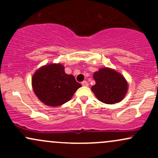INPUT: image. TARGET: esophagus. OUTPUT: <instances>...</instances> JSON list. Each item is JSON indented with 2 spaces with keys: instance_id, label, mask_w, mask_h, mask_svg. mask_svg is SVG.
<instances>
[{
  "instance_id": "esophagus-1",
  "label": "esophagus",
  "mask_w": 158,
  "mask_h": 158,
  "mask_svg": "<svg viewBox=\"0 0 158 158\" xmlns=\"http://www.w3.org/2000/svg\"><path fill=\"white\" fill-rule=\"evenodd\" d=\"M81 85H82V86H85V87L88 86V83L86 81H83L82 82H81Z\"/></svg>"
}]
</instances>
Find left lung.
Listing matches in <instances>:
<instances>
[{
  "mask_svg": "<svg viewBox=\"0 0 158 158\" xmlns=\"http://www.w3.org/2000/svg\"><path fill=\"white\" fill-rule=\"evenodd\" d=\"M96 84L91 90L100 102L114 104L121 102L128 89V81L121 73L109 68H102L94 73Z\"/></svg>",
  "mask_w": 158,
  "mask_h": 158,
  "instance_id": "8db88e82",
  "label": "left lung"
}]
</instances>
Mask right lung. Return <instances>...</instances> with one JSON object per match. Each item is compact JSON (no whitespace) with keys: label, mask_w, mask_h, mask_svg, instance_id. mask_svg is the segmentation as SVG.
<instances>
[{"label":"right lung","mask_w":158,"mask_h":158,"mask_svg":"<svg viewBox=\"0 0 158 158\" xmlns=\"http://www.w3.org/2000/svg\"><path fill=\"white\" fill-rule=\"evenodd\" d=\"M32 89L41 102L48 106H61L71 99L81 87L73 75L64 72L60 63L44 65L38 69L32 78Z\"/></svg>","instance_id":"right-lung-1"}]
</instances>
